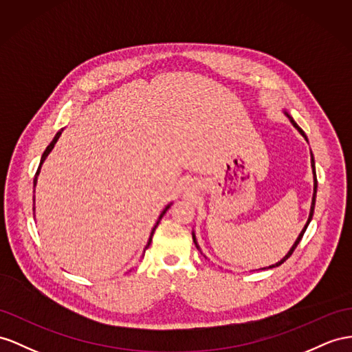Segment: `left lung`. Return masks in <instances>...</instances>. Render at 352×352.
<instances>
[{"label":"left lung","mask_w":352,"mask_h":352,"mask_svg":"<svg viewBox=\"0 0 352 352\" xmlns=\"http://www.w3.org/2000/svg\"><path fill=\"white\" fill-rule=\"evenodd\" d=\"M287 114V113H285ZM288 116V114H287ZM288 119H290V122L294 124V128L297 129V131H299L302 135H303V137H305V140H306V135H305V132L299 128V126H297V123L292 119V117L290 116H288ZM311 165H312V168H314V196H312V204H311V212H309V219H308V221H306V224H305V228H303V230L300 232V235H299V238H297L296 239V242H294V244H293V247H292V250L290 251H288V253H287V256L281 260V262H278L276 265H274V266H269V267H275V266H279V265H283L284 262H285V260L288 258V257H290L292 254H293V251L296 250V247H297V244H299V242H300V239L303 238V233H305V230H306V228H308V224H309V221L312 220V215H314V208H315V195H317V177H315V162H314V156H312V153H311ZM193 241H195V244H196V239H195V236H193Z\"/></svg>","instance_id":"8db88e82"}]
</instances>
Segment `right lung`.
<instances>
[{
    "mask_svg": "<svg viewBox=\"0 0 352 352\" xmlns=\"http://www.w3.org/2000/svg\"><path fill=\"white\" fill-rule=\"evenodd\" d=\"M60 133L62 132H58L56 135H55V138H53V141L49 144V146H47V148L46 150H44V153H43V156H41V162H40V166H38V169H37V173H35V177H34V187H35V184H37V178H38V174H40V169H41V165H43V162H44V159H46L47 157V155H49V153L52 151V148L53 147H55V144H56V141L59 140V137H60ZM168 208H169V205L166 206V208L164 210V212H162L160 214V217L159 219H162V217H164V215H165V212L168 211ZM159 223V221H157ZM155 230H156V228L155 229H153V232H151V235H150V239H148V244H147V247L150 245V242H151V236H153V233H155Z\"/></svg>",
    "mask_w": 352,
    "mask_h": 352,
    "instance_id": "1",
    "label": "right lung"
}]
</instances>
